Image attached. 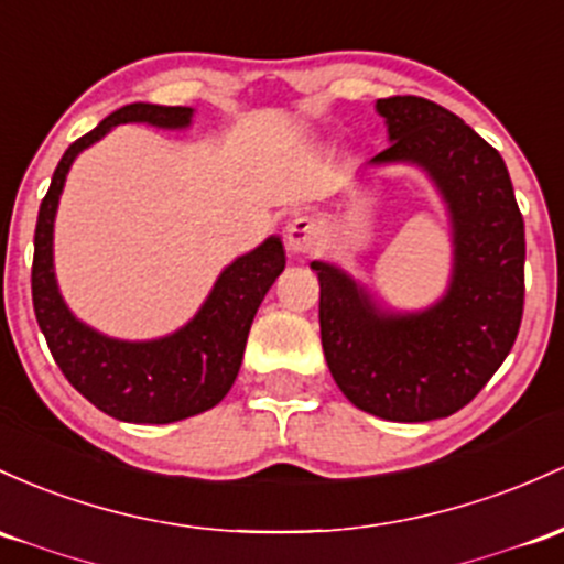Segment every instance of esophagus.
<instances>
[{"instance_id":"esophagus-1","label":"esophagus","mask_w":564,"mask_h":564,"mask_svg":"<svg viewBox=\"0 0 564 564\" xmlns=\"http://www.w3.org/2000/svg\"><path fill=\"white\" fill-rule=\"evenodd\" d=\"M324 230H321L318 221L313 216H294L286 227V246L294 253H311L318 249Z\"/></svg>"}]
</instances>
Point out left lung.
Returning <instances> with one entry per match:
<instances>
[{"label":"left lung","mask_w":564,"mask_h":564,"mask_svg":"<svg viewBox=\"0 0 564 564\" xmlns=\"http://www.w3.org/2000/svg\"><path fill=\"white\" fill-rule=\"evenodd\" d=\"M391 147L369 165L429 173L453 225V278L425 311L388 313L361 283L313 262L326 364L350 404L393 423L449 417L509 356L524 307V221L503 158L429 98H380Z\"/></svg>","instance_id":"left-lung-1"}]
</instances>
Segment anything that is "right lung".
Segmentation results:
<instances>
[{
    "label": "right lung",
    "mask_w": 564,
    "mask_h": 564,
    "mask_svg": "<svg viewBox=\"0 0 564 564\" xmlns=\"http://www.w3.org/2000/svg\"><path fill=\"white\" fill-rule=\"evenodd\" d=\"M147 122L154 128H187L189 107L128 104L111 111L61 158L51 189L40 206L31 264V300L42 334L66 380L93 406L122 423H176L225 399L243 361L251 321L264 294L286 268L278 235L221 270L195 318L178 332L147 343H128L90 329L66 307L53 270V225L74 158L104 139L115 126Z\"/></svg>",
    "instance_id": "add662e5"
}]
</instances>
